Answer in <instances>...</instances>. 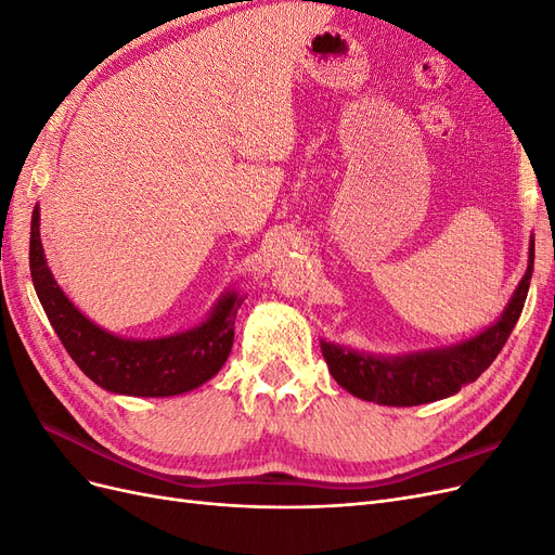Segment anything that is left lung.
Here are the masks:
<instances>
[{
  "mask_svg": "<svg viewBox=\"0 0 555 555\" xmlns=\"http://www.w3.org/2000/svg\"><path fill=\"white\" fill-rule=\"evenodd\" d=\"M532 263L534 238H530L526 275L520 278L505 312L500 314L495 324L469 340L451 347L412 351V354L402 357L365 354V351L322 340V354L333 379L351 396L391 408L424 405V402L459 393L461 386L475 382L505 347L520 312H524Z\"/></svg>",
  "mask_w": 555,
  "mask_h": 555,
  "instance_id": "obj_1",
  "label": "left lung"
}]
</instances>
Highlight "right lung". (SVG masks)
I'll return each instance as SVG.
<instances>
[{
	"label": "right lung",
	"instance_id": "obj_1",
	"mask_svg": "<svg viewBox=\"0 0 555 555\" xmlns=\"http://www.w3.org/2000/svg\"><path fill=\"white\" fill-rule=\"evenodd\" d=\"M39 206L31 212L29 273L50 326L76 365L94 384L111 393L166 398L188 393L220 373L231 345L236 312L243 296L227 292L217 300L206 322L153 340L120 338L96 326L60 289L46 263Z\"/></svg>",
	"mask_w": 555,
	"mask_h": 555
}]
</instances>
